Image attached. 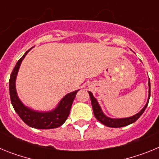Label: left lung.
Returning a JSON list of instances; mask_svg holds the SVG:
<instances>
[{"mask_svg": "<svg viewBox=\"0 0 159 159\" xmlns=\"http://www.w3.org/2000/svg\"><path fill=\"white\" fill-rule=\"evenodd\" d=\"M149 85V95H148V99H147V102L144 107L140 111L139 113L136 115L127 118H121V119H112V118L108 117L102 112V109H101L100 106H99V102L97 101L95 97L93 96V94L91 92H88L91 98V101H92V109H93L94 116L96 118L97 120L102 123L103 125L107 126L108 127H114V128H119V127H125V126H128V125L131 124V123H134L140 116L143 115L144 111L146 110L147 105H148L149 99H150V96H151V83H150V80L148 82Z\"/></svg>", "mask_w": 159, "mask_h": 159, "instance_id": "left-lung-1", "label": "left lung"}]
</instances>
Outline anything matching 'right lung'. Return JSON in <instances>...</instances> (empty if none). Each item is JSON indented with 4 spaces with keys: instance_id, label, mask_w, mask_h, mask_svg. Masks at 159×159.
<instances>
[{
    "instance_id": "1",
    "label": "right lung",
    "mask_w": 159,
    "mask_h": 159,
    "mask_svg": "<svg viewBox=\"0 0 159 159\" xmlns=\"http://www.w3.org/2000/svg\"><path fill=\"white\" fill-rule=\"evenodd\" d=\"M32 48L28 50L24 54L23 57L18 60L10 75L9 94H10L11 102H12L15 111L29 127L36 129L57 128L64 124L66 119L69 116L73 100L75 99V95L79 92V90L67 94L60 101L57 107H55L54 109L48 111H35L33 109H31L29 107L25 106L18 97L16 89V80L22 61L25 59V56L28 54V52Z\"/></svg>"
}]
</instances>
